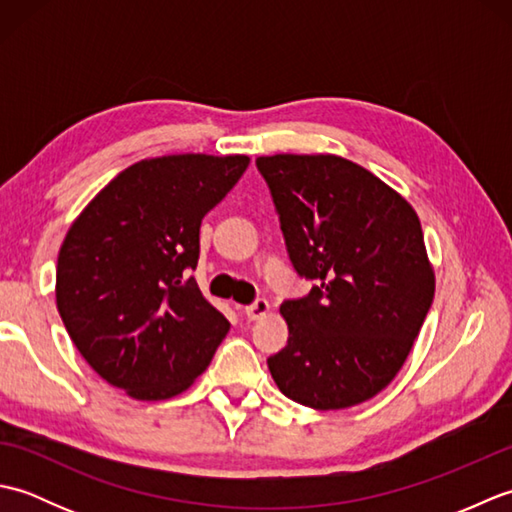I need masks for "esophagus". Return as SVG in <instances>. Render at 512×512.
<instances>
[{"label":"esophagus","mask_w":512,"mask_h":512,"mask_svg":"<svg viewBox=\"0 0 512 512\" xmlns=\"http://www.w3.org/2000/svg\"><path fill=\"white\" fill-rule=\"evenodd\" d=\"M268 310H270V303L266 299H257L255 303H250V306L244 308V314H246L248 321H259V319L266 317Z\"/></svg>","instance_id":"esophagus-1"}]
</instances>
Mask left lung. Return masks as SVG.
<instances>
[{"label":"left lung","mask_w":512,"mask_h":512,"mask_svg":"<svg viewBox=\"0 0 512 512\" xmlns=\"http://www.w3.org/2000/svg\"><path fill=\"white\" fill-rule=\"evenodd\" d=\"M290 262L314 279L281 303L288 345L268 358L281 394L310 409L374 398L405 365L436 295L413 206L332 154L259 156Z\"/></svg>","instance_id":"obj_1"}]
</instances>
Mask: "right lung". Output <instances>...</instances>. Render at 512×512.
<instances>
[{"label":"right lung","mask_w":512,"mask_h":512,"mask_svg":"<svg viewBox=\"0 0 512 512\" xmlns=\"http://www.w3.org/2000/svg\"><path fill=\"white\" fill-rule=\"evenodd\" d=\"M248 162L239 154L140 160L65 233L54 288L63 325L94 372L127 396L182 394L231 328L187 273L198 266L204 215Z\"/></svg>","instance_id":"right-lung-1"}]
</instances>
